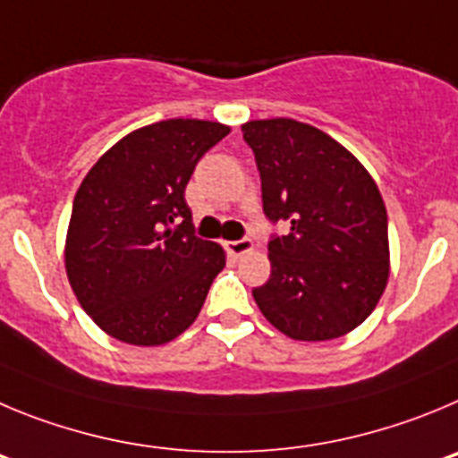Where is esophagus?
I'll use <instances>...</instances> for the list:
<instances>
[{"label": "esophagus", "instance_id": "1", "mask_svg": "<svg viewBox=\"0 0 458 458\" xmlns=\"http://www.w3.org/2000/svg\"><path fill=\"white\" fill-rule=\"evenodd\" d=\"M255 249L253 239H237V242H225V250H228L233 258H242L244 253H250Z\"/></svg>", "mask_w": 458, "mask_h": 458}]
</instances>
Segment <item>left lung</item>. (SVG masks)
I'll use <instances>...</instances> for the list:
<instances>
[{"label": "left lung", "mask_w": 458, "mask_h": 458, "mask_svg": "<svg viewBox=\"0 0 458 458\" xmlns=\"http://www.w3.org/2000/svg\"><path fill=\"white\" fill-rule=\"evenodd\" d=\"M253 148L262 208L290 233L269 242L259 312L292 340L347 335L372 315L390 276L388 214L377 182L347 148L294 118L242 125Z\"/></svg>", "instance_id": "obj_1"}]
</instances>
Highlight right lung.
I'll list each match as a JSON object with an SVG mask.
<instances>
[{
    "instance_id": "add662e5",
    "label": "right lung",
    "mask_w": 458,
    "mask_h": 458,
    "mask_svg": "<svg viewBox=\"0 0 458 458\" xmlns=\"http://www.w3.org/2000/svg\"><path fill=\"white\" fill-rule=\"evenodd\" d=\"M225 134L228 125L199 118L152 123L114 143L81 180L65 274L106 335L159 347L199 317L225 250L193 234L184 187Z\"/></svg>"
}]
</instances>
